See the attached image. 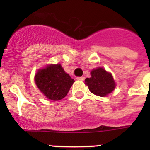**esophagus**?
Listing matches in <instances>:
<instances>
[{
    "label": "esophagus",
    "instance_id": "1",
    "mask_svg": "<svg viewBox=\"0 0 150 150\" xmlns=\"http://www.w3.org/2000/svg\"><path fill=\"white\" fill-rule=\"evenodd\" d=\"M76 79H77V80H82V81H83V80L85 79V77H83V76H79V77L76 78Z\"/></svg>",
    "mask_w": 150,
    "mask_h": 150
}]
</instances>
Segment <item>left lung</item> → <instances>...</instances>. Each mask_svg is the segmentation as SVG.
<instances>
[{
    "instance_id": "1",
    "label": "left lung",
    "mask_w": 150,
    "mask_h": 150,
    "mask_svg": "<svg viewBox=\"0 0 150 150\" xmlns=\"http://www.w3.org/2000/svg\"><path fill=\"white\" fill-rule=\"evenodd\" d=\"M91 76L90 78L85 79V83L94 95L104 97L115 89L116 83L112 74L105 71L103 67L93 69L91 72Z\"/></svg>"
}]
</instances>
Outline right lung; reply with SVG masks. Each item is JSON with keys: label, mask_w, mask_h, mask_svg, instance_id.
<instances>
[{"label": "right lung", "mask_w": 150, "mask_h": 150, "mask_svg": "<svg viewBox=\"0 0 150 150\" xmlns=\"http://www.w3.org/2000/svg\"><path fill=\"white\" fill-rule=\"evenodd\" d=\"M40 91L51 100L64 98L74 83V79L64 71L61 64H50L40 69L34 77Z\"/></svg>", "instance_id": "1"}]
</instances>
